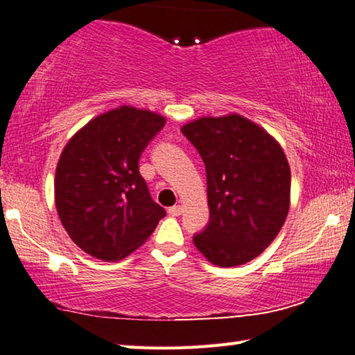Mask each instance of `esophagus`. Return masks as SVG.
Returning <instances> with one entry per match:
<instances>
[{"label": "esophagus", "instance_id": "esophagus-1", "mask_svg": "<svg viewBox=\"0 0 355 355\" xmlns=\"http://www.w3.org/2000/svg\"><path fill=\"white\" fill-rule=\"evenodd\" d=\"M167 213L171 216H180L183 213V208H182V205H173V207L168 208Z\"/></svg>", "mask_w": 355, "mask_h": 355}]
</instances>
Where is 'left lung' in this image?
<instances>
[{"label": "left lung", "mask_w": 355, "mask_h": 355, "mask_svg": "<svg viewBox=\"0 0 355 355\" xmlns=\"http://www.w3.org/2000/svg\"><path fill=\"white\" fill-rule=\"evenodd\" d=\"M207 171L210 221L194 245L218 267L252 261L277 239L291 205V167L277 139L239 114L182 126Z\"/></svg>", "instance_id": "obj_1"}]
</instances>
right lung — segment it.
I'll use <instances>...</instances> for the list:
<instances>
[{
	"label": "right lung",
	"mask_w": 355,
	"mask_h": 355,
	"mask_svg": "<svg viewBox=\"0 0 355 355\" xmlns=\"http://www.w3.org/2000/svg\"><path fill=\"white\" fill-rule=\"evenodd\" d=\"M164 125L159 114L120 105L89 120L61 151L56 211L87 254L105 262L126 257L166 216L139 172L140 155Z\"/></svg>",
	"instance_id": "right-lung-1"
}]
</instances>
